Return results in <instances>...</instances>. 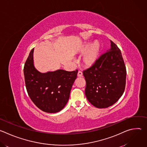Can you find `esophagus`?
Here are the masks:
<instances>
[{
	"mask_svg": "<svg viewBox=\"0 0 147 147\" xmlns=\"http://www.w3.org/2000/svg\"><path fill=\"white\" fill-rule=\"evenodd\" d=\"M78 77H82V72L81 71H78V74H77Z\"/></svg>",
	"mask_w": 147,
	"mask_h": 147,
	"instance_id": "esophagus-1",
	"label": "esophagus"
}]
</instances>
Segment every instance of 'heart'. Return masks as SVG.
I'll return each mask as SVG.
<instances>
[{
	"instance_id": "heart-1",
	"label": "heart",
	"mask_w": 147,
	"mask_h": 147,
	"mask_svg": "<svg viewBox=\"0 0 147 147\" xmlns=\"http://www.w3.org/2000/svg\"><path fill=\"white\" fill-rule=\"evenodd\" d=\"M84 53L82 57V64L86 67H91L94 65L99 58L100 52V44L97 40H94L91 44L85 43L82 44L78 52Z\"/></svg>"
}]
</instances>
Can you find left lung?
I'll list each match as a JSON object with an SVG mask.
<instances>
[{"mask_svg": "<svg viewBox=\"0 0 147 147\" xmlns=\"http://www.w3.org/2000/svg\"><path fill=\"white\" fill-rule=\"evenodd\" d=\"M111 49L95 63L83 71L86 81V96L98 108H107L122 96L125 87L126 68L121 51L111 40Z\"/></svg>", "mask_w": 147, "mask_h": 147, "instance_id": "obj_1", "label": "left lung"}]
</instances>
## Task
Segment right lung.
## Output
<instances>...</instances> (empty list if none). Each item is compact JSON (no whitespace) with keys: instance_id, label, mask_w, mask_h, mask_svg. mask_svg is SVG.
Returning a JSON list of instances; mask_svg holds the SVG:
<instances>
[{"instance_id":"obj_1","label":"right lung","mask_w":147,"mask_h":147,"mask_svg":"<svg viewBox=\"0 0 147 147\" xmlns=\"http://www.w3.org/2000/svg\"><path fill=\"white\" fill-rule=\"evenodd\" d=\"M34 48L25 63L24 74L28 94L35 105L47 113H56L68 102L78 70H58L41 73L34 66Z\"/></svg>"}]
</instances>
